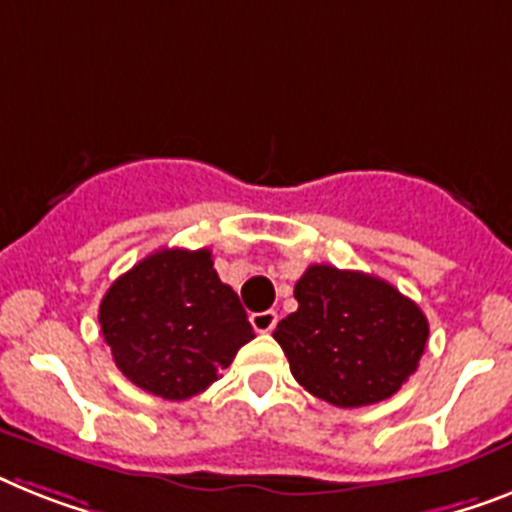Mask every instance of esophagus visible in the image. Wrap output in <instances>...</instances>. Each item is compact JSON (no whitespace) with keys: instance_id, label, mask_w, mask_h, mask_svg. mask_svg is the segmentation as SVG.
Here are the masks:
<instances>
[{"instance_id":"34e87169","label":"esophagus","mask_w":512,"mask_h":512,"mask_svg":"<svg viewBox=\"0 0 512 512\" xmlns=\"http://www.w3.org/2000/svg\"><path fill=\"white\" fill-rule=\"evenodd\" d=\"M251 324L256 332L266 335V332H272L277 327V314L274 311H259V314H251Z\"/></svg>"}]
</instances>
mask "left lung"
<instances>
[{
    "label": "left lung",
    "mask_w": 512,
    "mask_h": 512,
    "mask_svg": "<svg viewBox=\"0 0 512 512\" xmlns=\"http://www.w3.org/2000/svg\"><path fill=\"white\" fill-rule=\"evenodd\" d=\"M298 311L274 340L295 382L337 408L392 398L408 382L429 340L424 311L374 274L314 264L295 282Z\"/></svg>",
    "instance_id": "left-lung-1"
}]
</instances>
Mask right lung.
Returning a JSON list of instances; mask_svg holds the SVG:
<instances>
[{"label":"right lung","instance_id":"right-lung-1","mask_svg":"<svg viewBox=\"0 0 512 512\" xmlns=\"http://www.w3.org/2000/svg\"><path fill=\"white\" fill-rule=\"evenodd\" d=\"M99 324L117 369L164 400L204 392L256 337L209 248H162L138 261L101 298Z\"/></svg>","mask_w":512,"mask_h":512}]
</instances>
